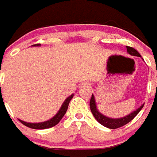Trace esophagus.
<instances>
[{"mask_svg": "<svg viewBox=\"0 0 157 157\" xmlns=\"http://www.w3.org/2000/svg\"><path fill=\"white\" fill-rule=\"evenodd\" d=\"M81 88H90V85L88 83H86V82H84L81 85Z\"/></svg>", "mask_w": 157, "mask_h": 157, "instance_id": "esophagus-1", "label": "esophagus"}]
</instances>
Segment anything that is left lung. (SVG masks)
I'll list each match as a JSON object with an SVG mask.
<instances>
[{
	"mask_svg": "<svg viewBox=\"0 0 157 157\" xmlns=\"http://www.w3.org/2000/svg\"><path fill=\"white\" fill-rule=\"evenodd\" d=\"M127 52L129 53V54L131 55H134V56H139L141 57L140 54H139L136 50H134V48L130 47V46H127ZM143 104L141 107L138 108L136 111H134L132 113L129 114L128 116L124 117H122V118H117V119H113V118H109V117H107L103 116V114H101L100 112H98L97 110V107H96V103H95V99H94V97L92 94L90 98V110L92 112V114L94 115V117L97 121H98V123H100L101 124H103V126L107 127V128H109V129H117V128H120V127L124 126V124H128L129 121H131L132 120L134 119V117H136L138 113H139L141 109L144 107Z\"/></svg>",
	"mask_w": 157,
	"mask_h": 157,
	"instance_id": "left-lung-1",
	"label": "left lung"
}]
</instances>
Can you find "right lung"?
Masks as SVG:
<instances>
[{
  "mask_svg": "<svg viewBox=\"0 0 157 157\" xmlns=\"http://www.w3.org/2000/svg\"><path fill=\"white\" fill-rule=\"evenodd\" d=\"M39 45H40V44H35V45H33V46H39ZM72 98H73V94H71V96H69L68 98H67L66 100L64 101L63 105H62L61 108L59 109V112H58L53 118L49 120V121H46L45 122H40V123H28V122L23 121H21V120H19V121H20L23 124H24L25 126L32 128V129H48V128H51V127L56 125V124L61 121L62 118L63 117V116L65 115V113H66L67 110L69 103H70V101H71V99Z\"/></svg>",
  "mask_w": 157,
  "mask_h": 157,
  "instance_id": "right-lung-1",
  "label": "right lung"
}]
</instances>
